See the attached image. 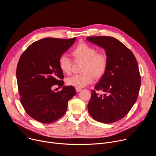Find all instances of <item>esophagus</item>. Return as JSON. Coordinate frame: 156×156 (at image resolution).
Returning <instances> with one entry per match:
<instances>
[{
	"instance_id": "esophagus-1",
	"label": "esophagus",
	"mask_w": 156,
	"mask_h": 156,
	"mask_svg": "<svg viewBox=\"0 0 156 156\" xmlns=\"http://www.w3.org/2000/svg\"><path fill=\"white\" fill-rule=\"evenodd\" d=\"M75 90H76V92H79L81 90V88H78V87H76L75 88Z\"/></svg>"
}]
</instances>
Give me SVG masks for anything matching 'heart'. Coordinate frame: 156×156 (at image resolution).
Masks as SVG:
<instances>
[{"instance_id": "heart-1", "label": "heart", "mask_w": 156, "mask_h": 156, "mask_svg": "<svg viewBox=\"0 0 156 156\" xmlns=\"http://www.w3.org/2000/svg\"><path fill=\"white\" fill-rule=\"evenodd\" d=\"M97 49L85 42H81L73 50L72 55L76 62L83 61L81 72L83 73L72 75L66 79L69 86L81 88L93 83L94 77H101L105 72L108 59L107 55L97 52ZM73 60L66 54H62L58 58V66L66 74L72 71Z\"/></svg>"}]
</instances>
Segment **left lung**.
<instances>
[{"label": "left lung", "mask_w": 156, "mask_h": 156, "mask_svg": "<svg viewBox=\"0 0 156 156\" xmlns=\"http://www.w3.org/2000/svg\"><path fill=\"white\" fill-rule=\"evenodd\" d=\"M104 48L108 59L107 70L92 90L87 109L96 121L111 123L123 118L138 97L141 76L133 52L118 39L110 36L87 37ZM97 90L105 93L99 95Z\"/></svg>", "instance_id": "8db88e82"}]
</instances>
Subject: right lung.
<instances>
[{"instance_id":"right-lung-1","label":"right lung","mask_w":156,"mask_h":156,"mask_svg":"<svg viewBox=\"0 0 156 156\" xmlns=\"http://www.w3.org/2000/svg\"><path fill=\"white\" fill-rule=\"evenodd\" d=\"M75 40L40 39L32 43L19 59L16 74L20 100L27 113L39 122L50 123L62 117L68 102L76 94L73 86H63L64 76L58 66L59 57ZM55 84L62 86V91L51 90Z\"/></svg>"}]
</instances>
